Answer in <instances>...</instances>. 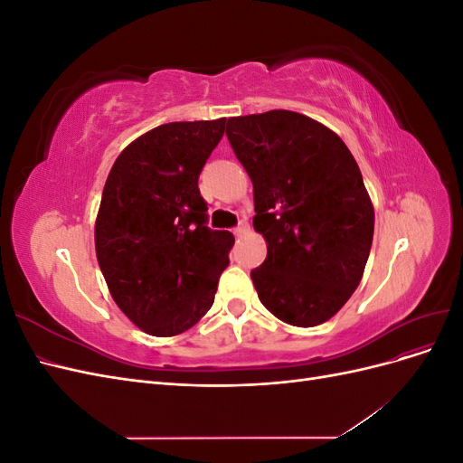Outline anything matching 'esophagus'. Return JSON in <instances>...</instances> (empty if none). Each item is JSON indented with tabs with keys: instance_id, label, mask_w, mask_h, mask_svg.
I'll return each instance as SVG.
<instances>
[{
	"instance_id": "obj_1",
	"label": "esophagus",
	"mask_w": 463,
	"mask_h": 463,
	"mask_svg": "<svg viewBox=\"0 0 463 463\" xmlns=\"http://www.w3.org/2000/svg\"><path fill=\"white\" fill-rule=\"evenodd\" d=\"M245 232H247V222H245V220H241V222H240V226L233 228V235H241V233H245Z\"/></svg>"
}]
</instances>
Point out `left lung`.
Wrapping results in <instances>:
<instances>
[{
  "label": "left lung",
  "mask_w": 463,
  "mask_h": 463,
  "mask_svg": "<svg viewBox=\"0 0 463 463\" xmlns=\"http://www.w3.org/2000/svg\"><path fill=\"white\" fill-rule=\"evenodd\" d=\"M228 141L253 181L266 260L250 270L260 303L291 326L332 318L357 289L374 208L352 152L326 125L289 109L230 118Z\"/></svg>",
  "instance_id": "left-lung-1"
}]
</instances>
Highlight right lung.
<instances>
[{"label": "right lung", "instance_id": "1", "mask_svg": "<svg viewBox=\"0 0 463 463\" xmlns=\"http://www.w3.org/2000/svg\"><path fill=\"white\" fill-rule=\"evenodd\" d=\"M226 118L174 121L125 146L106 179L94 226L111 298L150 335L189 330L214 303L233 235L206 226L199 175Z\"/></svg>", "mask_w": 463, "mask_h": 463}]
</instances>
